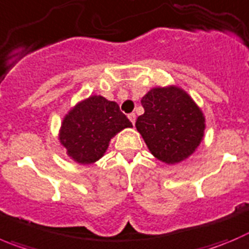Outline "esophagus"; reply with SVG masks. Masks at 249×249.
Listing matches in <instances>:
<instances>
[{
  "label": "esophagus",
  "mask_w": 249,
  "mask_h": 249,
  "mask_svg": "<svg viewBox=\"0 0 249 249\" xmlns=\"http://www.w3.org/2000/svg\"><path fill=\"white\" fill-rule=\"evenodd\" d=\"M128 118H129V121H131L132 123H136V113H129L128 115Z\"/></svg>",
  "instance_id": "1"
}]
</instances>
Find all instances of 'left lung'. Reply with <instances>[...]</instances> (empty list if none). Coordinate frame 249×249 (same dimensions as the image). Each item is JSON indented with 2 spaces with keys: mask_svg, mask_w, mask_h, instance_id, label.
Wrapping results in <instances>:
<instances>
[{
  "mask_svg": "<svg viewBox=\"0 0 249 249\" xmlns=\"http://www.w3.org/2000/svg\"><path fill=\"white\" fill-rule=\"evenodd\" d=\"M144 113L136 121L150 153L165 164L188 159L203 141L205 117L199 106L176 85L153 88L141 100Z\"/></svg>",
  "mask_w": 249,
  "mask_h": 249,
  "instance_id": "1",
  "label": "left lung"
}]
</instances>
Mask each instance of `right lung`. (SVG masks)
<instances>
[{"instance_id": "obj_1", "label": "right lung", "mask_w": 249, "mask_h": 249, "mask_svg": "<svg viewBox=\"0 0 249 249\" xmlns=\"http://www.w3.org/2000/svg\"><path fill=\"white\" fill-rule=\"evenodd\" d=\"M132 123L115 101L93 95L79 101L61 123L58 139L67 155L80 165L98 161L105 155L110 141Z\"/></svg>"}]
</instances>
